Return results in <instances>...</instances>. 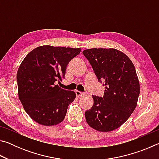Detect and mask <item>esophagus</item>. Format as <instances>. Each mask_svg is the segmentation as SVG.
Returning a JSON list of instances; mask_svg holds the SVG:
<instances>
[{
	"label": "esophagus",
	"mask_w": 159,
	"mask_h": 159,
	"mask_svg": "<svg viewBox=\"0 0 159 159\" xmlns=\"http://www.w3.org/2000/svg\"><path fill=\"white\" fill-rule=\"evenodd\" d=\"M75 93H76V95L77 97H80V96L83 95V94H84L83 93L80 92V91H79V90H76Z\"/></svg>",
	"instance_id": "34e87169"
}]
</instances>
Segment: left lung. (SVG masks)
I'll list each match as a JSON object with an SVG mask.
<instances>
[{
  "label": "left lung",
  "mask_w": 159,
  "mask_h": 159,
  "mask_svg": "<svg viewBox=\"0 0 159 159\" xmlns=\"http://www.w3.org/2000/svg\"><path fill=\"white\" fill-rule=\"evenodd\" d=\"M83 53L105 87L103 97L93 95L92 108L85 113L86 121L96 130H114L128 119L137 106L139 83L135 68L127 55L114 48H92Z\"/></svg>",
  "instance_id": "left-lung-1"
}]
</instances>
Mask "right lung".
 <instances>
[{
  "mask_svg": "<svg viewBox=\"0 0 159 159\" xmlns=\"http://www.w3.org/2000/svg\"><path fill=\"white\" fill-rule=\"evenodd\" d=\"M80 52V48L43 45L24 59L17 73L18 95L34 121L50 126L64 120L76 93L56 83L64 79L67 64Z\"/></svg>",
  "mask_w": 159,
  "mask_h": 159,
  "instance_id": "add662e5",
  "label": "right lung"
}]
</instances>
